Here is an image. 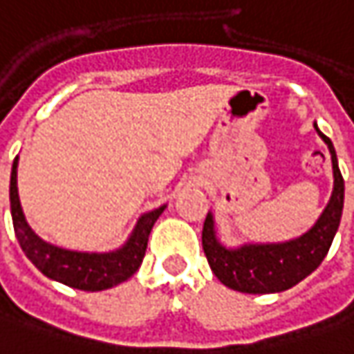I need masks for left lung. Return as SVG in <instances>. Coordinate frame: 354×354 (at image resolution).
<instances>
[{
    "label": "left lung",
    "mask_w": 354,
    "mask_h": 354,
    "mask_svg": "<svg viewBox=\"0 0 354 354\" xmlns=\"http://www.w3.org/2000/svg\"><path fill=\"white\" fill-rule=\"evenodd\" d=\"M315 130L328 146L335 184L326 208L308 232L277 244H242L239 248H226L216 239L214 216L208 212L202 228V248L212 272L224 286L248 295L282 292L315 272L326 257L343 216L344 180L333 142L317 124Z\"/></svg>",
    "instance_id": "left-lung-1"
}]
</instances>
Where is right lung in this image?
I'll list each match as a JSON object with an SVG mask.
<instances>
[{
  "instance_id": "right-lung-1",
  "label": "right lung",
  "mask_w": 354,
  "mask_h": 354,
  "mask_svg": "<svg viewBox=\"0 0 354 354\" xmlns=\"http://www.w3.org/2000/svg\"><path fill=\"white\" fill-rule=\"evenodd\" d=\"M10 204L17 242L26 257L33 262V266L52 281L88 292L112 288L134 274L146 254L152 226L166 208L160 206L148 214H142L126 244L112 252H77L53 246L39 239L24 216L17 194V156L11 166Z\"/></svg>"
}]
</instances>
